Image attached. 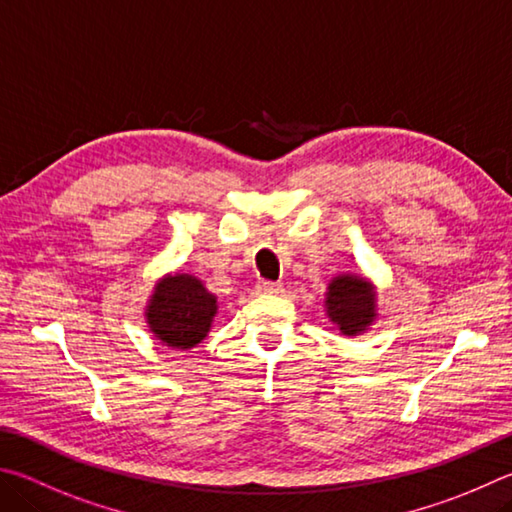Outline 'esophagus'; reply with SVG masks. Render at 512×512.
<instances>
[{
  "mask_svg": "<svg viewBox=\"0 0 512 512\" xmlns=\"http://www.w3.org/2000/svg\"><path fill=\"white\" fill-rule=\"evenodd\" d=\"M256 290L261 294H279V292H283V285L274 283V281H258Z\"/></svg>",
  "mask_w": 512,
  "mask_h": 512,
  "instance_id": "1",
  "label": "esophagus"
}]
</instances>
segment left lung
Listing matches in <instances>:
<instances>
[{"instance_id":"obj_1","label":"left lung","mask_w":512,"mask_h":512,"mask_svg":"<svg viewBox=\"0 0 512 512\" xmlns=\"http://www.w3.org/2000/svg\"><path fill=\"white\" fill-rule=\"evenodd\" d=\"M326 308L333 324H337L344 335L353 337L371 326L375 319V292L362 276H337L328 285Z\"/></svg>"}]
</instances>
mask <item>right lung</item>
Instances as JSON below:
<instances>
[{
  "label": "right lung",
  "instance_id": "1",
  "mask_svg": "<svg viewBox=\"0 0 512 512\" xmlns=\"http://www.w3.org/2000/svg\"><path fill=\"white\" fill-rule=\"evenodd\" d=\"M218 312L213 294L191 274L166 276L150 297L146 319L159 342L170 348L200 344Z\"/></svg>",
  "mask_w": 512,
  "mask_h": 512
}]
</instances>
